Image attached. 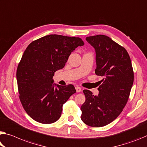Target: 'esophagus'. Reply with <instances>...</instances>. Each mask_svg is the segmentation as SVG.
<instances>
[{"instance_id":"obj_1","label":"esophagus","mask_w":147,"mask_h":147,"mask_svg":"<svg viewBox=\"0 0 147 147\" xmlns=\"http://www.w3.org/2000/svg\"><path fill=\"white\" fill-rule=\"evenodd\" d=\"M75 89L76 90V92H80L81 91H82V88L80 87H79L78 86H76L75 87Z\"/></svg>"}]
</instances>
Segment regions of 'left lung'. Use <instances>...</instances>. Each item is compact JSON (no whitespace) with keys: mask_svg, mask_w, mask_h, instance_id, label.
<instances>
[{"mask_svg":"<svg viewBox=\"0 0 147 147\" xmlns=\"http://www.w3.org/2000/svg\"><path fill=\"white\" fill-rule=\"evenodd\" d=\"M86 41L95 51V73L99 81L97 95L84 90L86 101L82 106L81 120L92 127H102L115 120L126 105L134 84L131 61L126 50L109 36H88Z\"/></svg>","mask_w":147,"mask_h":147,"instance_id":"8db88e82","label":"left lung"}]
</instances>
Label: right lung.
<instances>
[{"label": "right lung", "mask_w": 147, "mask_h": 147, "mask_svg": "<svg viewBox=\"0 0 147 147\" xmlns=\"http://www.w3.org/2000/svg\"><path fill=\"white\" fill-rule=\"evenodd\" d=\"M84 45L78 37L50 34L27 46L18 65L16 78L20 101L32 119L42 124L59 120L63 105L76 90L72 84H54L53 76L65 67L71 52Z\"/></svg>", "instance_id": "1"}]
</instances>
